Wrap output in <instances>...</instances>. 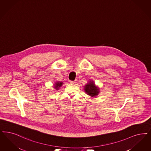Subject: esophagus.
Segmentation results:
<instances>
[{
	"label": "esophagus",
	"mask_w": 151,
	"mask_h": 151,
	"mask_svg": "<svg viewBox=\"0 0 151 151\" xmlns=\"http://www.w3.org/2000/svg\"><path fill=\"white\" fill-rule=\"evenodd\" d=\"M70 83L71 84H75V83H76V81H70Z\"/></svg>",
	"instance_id": "34e87169"
}]
</instances>
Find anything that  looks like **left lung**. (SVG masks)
Listing matches in <instances>:
<instances>
[{"label": "left lung", "instance_id": "obj_1", "mask_svg": "<svg viewBox=\"0 0 151 151\" xmlns=\"http://www.w3.org/2000/svg\"><path fill=\"white\" fill-rule=\"evenodd\" d=\"M85 92L89 96L91 97H96L99 94V88L95 85L93 81H89L88 83L85 85L83 87Z\"/></svg>", "mask_w": 151, "mask_h": 151}]
</instances>
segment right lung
<instances>
[{"instance_id":"1","label":"right lung","mask_w":151,"mask_h":151,"mask_svg":"<svg viewBox=\"0 0 151 151\" xmlns=\"http://www.w3.org/2000/svg\"><path fill=\"white\" fill-rule=\"evenodd\" d=\"M63 82H60V81H57L56 82L55 84H54V88L55 90H58L63 85Z\"/></svg>"}]
</instances>
